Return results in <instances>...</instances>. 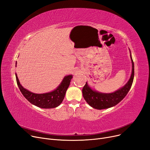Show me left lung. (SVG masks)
<instances>
[{
	"label": "left lung",
	"mask_w": 150,
	"mask_h": 150,
	"mask_svg": "<svg viewBox=\"0 0 150 150\" xmlns=\"http://www.w3.org/2000/svg\"><path fill=\"white\" fill-rule=\"evenodd\" d=\"M130 52V58L132 62V72L128 81L122 88L112 93H102L92 89L88 83L83 88V96L86 101L93 108L103 109L113 107L117 105L127 95L130 90L134 76V66Z\"/></svg>",
	"instance_id": "left-lung-1"
}]
</instances>
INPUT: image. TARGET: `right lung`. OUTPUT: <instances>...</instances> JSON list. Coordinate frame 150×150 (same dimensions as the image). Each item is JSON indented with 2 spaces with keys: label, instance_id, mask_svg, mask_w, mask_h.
I'll return each mask as SVG.
<instances>
[{
  "label": "right lung",
  "instance_id": "right-lung-1",
  "mask_svg": "<svg viewBox=\"0 0 150 150\" xmlns=\"http://www.w3.org/2000/svg\"><path fill=\"white\" fill-rule=\"evenodd\" d=\"M16 64L17 63H16ZM72 77V75L65 76L57 89L52 92L44 93H35L23 88L19 82L17 74H16L17 84L22 95L31 104L44 109L54 108L60 105L64 100Z\"/></svg>",
  "mask_w": 150,
  "mask_h": 150
}]
</instances>
